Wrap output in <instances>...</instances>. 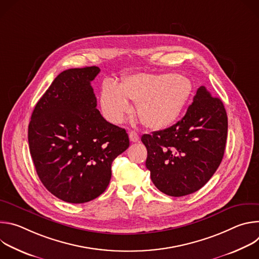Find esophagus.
<instances>
[{"label": "esophagus", "mask_w": 259, "mask_h": 259, "mask_svg": "<svg viewBox=\"0 0 259 259\" xmlns=\"http://www.w3.org/2000/svg\"><path fill=\"white\" fill-rule=\"evenodd\" d=\"M129 139L132 142H137L139 140V135L135 131H131L129 132Z\"/></svg>", "instance_id": "obj_1"}]
</instances>
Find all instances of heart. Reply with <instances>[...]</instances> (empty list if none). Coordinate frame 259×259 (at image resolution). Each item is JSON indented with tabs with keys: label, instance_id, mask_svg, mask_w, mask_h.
<instances>
[{
	"label": "heart",
	"instance_id": "1",
	"mask_svg": "<svg viewBox=\"0 0 259 259\" xmlns=\"http://www.w3.org/2000/svg\"><path fill=\"white\" fill-rule=\"evenodd\" d=\"M192 94V83L175 73H137L120 84L104 81L99 96L101 113L114 124L122 123L132 112L128 100L138 105L140 121L151 129L173 125L182 114Z\"/></svg>",
	"mask_w": 259,
	"mask_h": 259
}]
</instances>
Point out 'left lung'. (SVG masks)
I'll return each mask as SVG.
<instances>
[{
	"label": "left lung",
	"instance_id": "1",
	"mask_svg": "<svg viewBox=\"0 0 259 259\" xmlns=\"http://www.w3.org/2000/svg\"><path fill=\"white\" fill-rule=\"evenodd\" d=\"M227 136L223 101L201 86L180 121L141 136L147 150L145 166L156 188L171 197L199 191L223 161Z\"/></svg>",
	"mask_w": 259,
	"mask_h": 259
}]
</instances>
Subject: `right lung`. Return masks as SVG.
Listing matches in <instances>:
<instances>
[{"mask_svg": "<svg viewBox=\"0 0 259 259\" xmlns=\"http://www.w3.org/2000/svg\"><path fill=\"white\" fill-rule=\"evenodd\" d=\"M97 66L69 68L35 104L28 125L30 156L44 187L72 204L94 200L107 188L113 161L129 147L126 130L96 108L91 82Z\"/></svg>", "mask_w": 259, "mask_h": 259, "instance_id": "add662e5", "label": "right lung"}]
</instances>
